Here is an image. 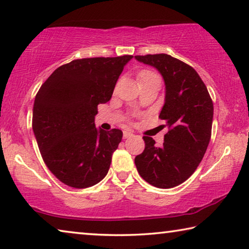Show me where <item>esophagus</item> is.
<instances>
[{
    "mask_svg": "<svg viewBox=\"0 0 249 249\" xmlns=\"http://www.w3.org/2000/svg\"><path fill=\"white\" fill-rule=\"evenodd\" d=\"M133 136V133L131 131H128V130H125V131H124V139H127V138Z\"/></svg>",
    "mask_w": 249,
    "mask_h": 249,
    "instance_id": "esophagus-1",
    "label": "esophagus"
}]
</instances>
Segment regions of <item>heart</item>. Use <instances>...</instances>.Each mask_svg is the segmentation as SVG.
Returning a JSON list of instances; mask_svg holds the SVG:
<instances>
[{
    "instance_id": "heart-1",
    "label": "heart",
    "mask_w": 249,
    "mask_h": 249,
    "mask_svg": "<svg viewBox=\"0 0 249 249\" xmlns=\"http://www.w3.org/2000/svg\"><path fill=\"white\" fill-rule=\"evenodd\" d=\"M152 76H157V75H154L153 72H151V71H141L140 74H139V81L140 80H142V79H145V78H149V77H152Z\"/></svg>"
}]
</instances>
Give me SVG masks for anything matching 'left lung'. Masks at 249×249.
<instances>
[{
  "label": "left lung",
  "instance_id": "8db88e82",
  "mask_svg": "<svg viewBox=\"0 0 249 249\" xmlns=\"http://www.w3.org/2000/svg\"><path fill=\"white\" fill-rule=\"evenodd\" d=\"M158 69L165 85L159 118L170 130L161 146L143 137L145 148L134 159L141 178L160 189L180 185L194 173L206 152L212 134L213 101L193 67L168 54L134 56Z\"/></svg>",
  "mask_w": 249,
  "mask_h": 249
}]
</instances>
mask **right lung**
I'll use <instances>...</instances> for the list:
<instances>
[{"label": "right lung", "mask_w": 249, "mask_h": 249, "mask_svg": "<svg viewBox=\"0 0 249 249\" xmlns=\"http://www.w3.org/2000/svg\"><path fill=\"white\" fill-rule=\"evenodd\" d=\"M133 56L76 59L54 71L33 107V131L42 158L60 182L86 189L107 175L122 131L97 129L98 105L112 96Z\"/></svg>", "instance_id": "add662e5"}]
</instances>
